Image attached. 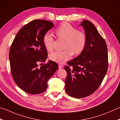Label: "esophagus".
<instances>
[{"label": "esophagus", "mask_w": 120, "mask_h": 120, "mask_svg": "<svg viewBox=\"0 0 120 120\" xmlns=\"http://www.w3.org/2000/svg\"><path fill=\"white\" fill-rule=\"evenodd\" d=\"M63 66L61 64H59V69H62V68H63Z\"/></svg>", "instance_id": "esophagus-1"}]
</instances>
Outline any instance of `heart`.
Wrapping results in <instances>:
<instances>
[{
	"mask_svg": "<svg viewBox=\"0 0 120 120\" xmlns=\"http://www.w3.org/2000/svg\"><path fill=\"white\" fill-rule=\"evenodd\" d=\"M56 34L59 37L65 41L64 46L65 49L51 53L49 58L53 61L63 63L70 59L73 53L79 55L85 49L87 42L86 35L69 23H63L60 25L56 30ZM53 40V37L50 33L47 32L44 35L43 44L49 51L52 50Z\"/></svg>",
	"mask_w": 120,
	"mask_h": 120,
	"instance_id": "heart-1",
	"label": "heart"
}]
</instances>
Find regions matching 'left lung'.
<instances>
[{
  "label": "left lung",
  "mask_w": 120,
  "mask_h": 120,
  "mask_svg": "<svg viewBox=\"0 0 120 120\" xmlns=\"http://www.w3.org/2000/svg\"><path fill=\"white\" fill-rule=\"evenodd\" d=\"M86 45L81 53L68 62L65 90L75 98L86 97L97 90L106 74L108 67L107 46L105 39L90 21L84 20Z\"/></svg>",
  "instance_id": "1"
}]
</instances>
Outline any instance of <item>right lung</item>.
<instances>
[{
	"instance_id": "obj_1",
	"label": "right lung",
	"mask_w": 120,
	"mask_h": 120,
	"mask_svg": "<svg viewBox=\"0 0 120 120\" xmlns=\"http://www.w3.org/2000/svg\"><path fill=\"white\" fill-rule=\"evenodd\" d=\"M53 27L50 21H32L21 28L11 46L9 60L13 79L21 89L30 94L44 92L48 79L58 69L57 63L51 60L38 65L47 58L43 37Z\"/></svg>"
}]
</instances>
